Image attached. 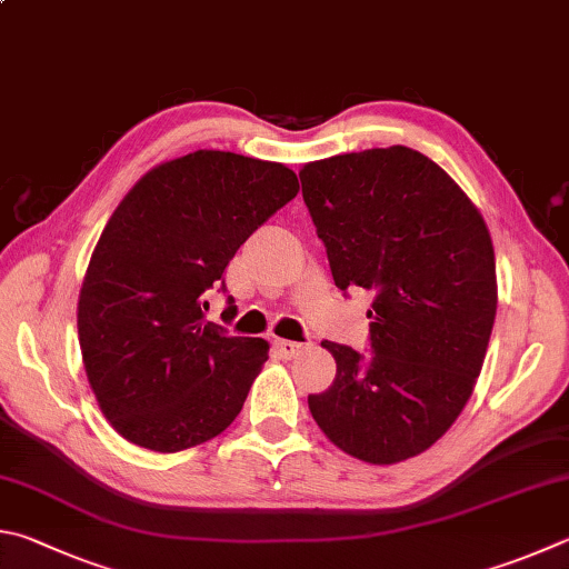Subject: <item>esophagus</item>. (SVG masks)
<instances>
[{
	"label": "esophagus",
	"instance_id": "esophagus-1",
	"mask_svg": "<svg viewBox=\"0 0 569 569\" xmlns=\"http://www.w3.org/2000/svg\"><path fill=\"white\" fill-rule=\"evenodd\" d=\"M273 346H276V350H278V353H281L283 358H296V356L303 350L301 343H296V340H286V338H278Z\"/></svg>",
	"mask_w": 569,
	"mask_h": 569
}]
</instances>
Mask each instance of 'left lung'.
<instances>
[{
	"instance_id": "left-lung-1",
	"label": "left lung",
	"mask_w": 569,
	"mask_h": 569,
	"mask_svg": "<svg viewBox=\"0 0 569 569\" xmlns=\"http://www.w3.org/2000/svg\"><path fill=\"white\" fill-rule=\"evenodd\" d=\"M303 201L340 291L373 293L370 353L323 340L336 380L308 396L326 438L392 465L446 436L488 353L498 278L480 211L436 161L368 149L301 169Z\"/></svg>"
}]
</instances>
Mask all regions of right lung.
<instances>
[{
  "mask_svg": "<svg viewBox=\"0 0 569 569\" xmlns=\"http://www.w3.org/2000/svg\"><path fill=\"white\" fill-rule=\"evenodd\" d=\"M296 193L283 163L201 149L159 163L123 196L77 308L89 386L121 438L179 452L239 416L268 343L206 320V293L226 291L241 243Z\"/></svg>",
  "mask_w": 569,
  "mask_h": 569,
  "instance_id": "obj_1",
  "label": "right lung"
}]
</instances>
